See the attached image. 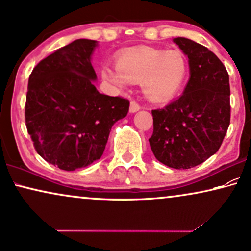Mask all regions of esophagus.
<instances>
[{"label": "esophagus", "instance_id": "esophagus-1", "mask_svg": "<svg viewBox=\"0 0 251 251\" xmlns=\"http://www.w3.org/2000/svg\"><path fill=\"white\" fill-rule=\"evenodd\" d=\"M140 109H141V106L139 105V103L135 102V100H132L131 105H129V112L134 113V112H136V111H139Z\"/></svg>", "mask_w": 251, "mask_h": 251}]
</instances>
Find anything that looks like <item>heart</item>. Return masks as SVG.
Returning <instances> with one entry per match:
<instances>
[{
	"instance_id": "heart-1",
	"label": "heart",
	"mask_w": 251,
	"mask_h": 251,
	"mask_svg": "<svg viewBox=\"0 0 251 251\" xmlns=\"http://www.w3.org/2000/svg\"><path fill=\"white\" fill-rule=\"evenodd\" d=\"M188 71V62L180 50L141 47L119 55L117 69L104 66L102 75L117 88H123L127 82H141L148 100L167 102L179 93Z\"/></svg>"
}]
</instances>
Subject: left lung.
Instances as JSON below:
<instances>
[{"mask_svg": "<svg viewBox=\"0 0 251 251\" xmlns=\"http://www.w3.org/2000/svg\"><path fill=\"white\" fill-rule=\"evenodd\" d=\"M174 43L189 58L190 78L182 96L151 111L154 131L149 145L161 163L190 169L223 144L230 123L229 76L207 47L183 37Z\"/></svg>", "mask_w": 251, "mask_h": 251, "instance_id": "left-lung-1", "label": "left lung"}]
</instances>
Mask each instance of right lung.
Instances as JSON below:
<instances>
[{"mask_svg": "<svg viewBox=\"0 0 251 251\" xmlns=\"http://www.w3.org/2000/svg\"><path fill=\"white\" fill-rule=\"evenodd\" d=\"M96 40L77 39L56 50L28 77L25 125L37 153L73 171L100 160L113 124L129 102L98 93L91 65Z\"/></svg>", "mask_w": 251, "mask_h": 251, "instance_id": "1", "label": "right lung"}]
</instances>
